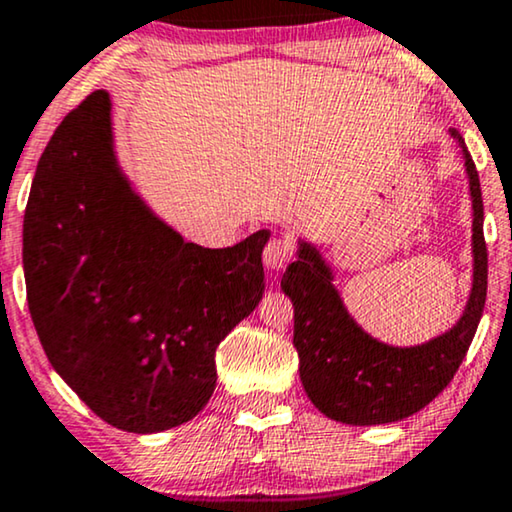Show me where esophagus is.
<instances>
[{
	"label": "esophagus",
	"instance_id": "obj_1",
	"mask_svg": "<svg viewBox=\"0 0 512 512\" xmlns=\"http://www.w3.org/2000/svg\"><path fill=\"white\" fill-rule=\"evenodd\" d=\"M293 251H296V247H293L291 240H286V237H275V240L265 244L263 263L268 265L270 270H279L291 261Z\"/></svg>",
	"mask_w": 512,
	"mask_h": 512
}]
</instances>
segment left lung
<instances>
[{"mask_svg":"<svg viewBox=\"0 0 512 512\" xmlns=\"http://www.w3.org/2000/svg\"><path fill=\"white\" fill-rule=\"evenodd\" d=\"M450 135L464 151L473 200V289L457 326L417 347L384 345L349 317L331 268L312 244L300 242L298 258L284 272L300 380L314 408L335 422L373 426L415 415L450 384L478 331L487 300L485 212L471 153L457 130Z\"/></svg>","mask_w":512,"mask_h":512,"instance_id":"obj_1","label":"left lung"}]
</instances>
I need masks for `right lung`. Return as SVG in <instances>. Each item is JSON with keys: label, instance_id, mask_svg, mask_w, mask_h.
<instances>
[{"label": "right lung", "instance_id": "add662e5", "mask_svg": "<svg viewBox=\"0 0 512 512\" xmlns=\"http://www.w3.org/2000/svg\"><path fill=\"white\" fill-rule=\"evenodd\" d=\"M111 139L109 93L95 90L41 153L23 223L27 305L51 366L97 417L158 433L214 394L216 347L263 298L270 233L184 242L132 191Z\"/></svg>", "mask_w": 512, "mask_h": 512}]
</instances>
